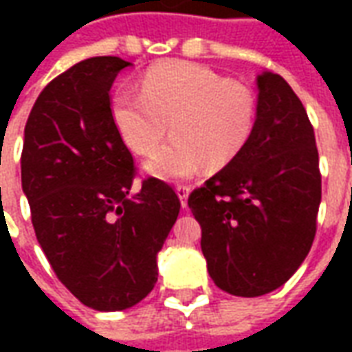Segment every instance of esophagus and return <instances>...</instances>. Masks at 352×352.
Wrapping results in <instances>:
<instances>
[{
  "label": "esophagus",
  "instance_id": "1",
  "mask_svg": "<svg viewBox=\"0 0 352 352\" xmlns=\"http://www.w3.org/2000/svg\"><path fill=\"white\" fill-rule=\"evenodd\" d=\"M175 190L179 199H181V206L186 207V199H188V194H190V186L188 184H177Z\"/></svg>",
  "mask_w": 352,
  "mask_h": 352
}]
</instances>
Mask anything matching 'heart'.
<instances>
[{
    "mask_svg": "<svg viewBox=\"0 0 352 352\" xmlns=\"http://www.w3.org/2000/svg\"><path fill=\"white\" fill-rule=\"evenodd\" d=\"M256 111L247 85L186 62L154 65L141 79V92L122 87L111 98L113 122L133 153H153L169 124L175 138L146 164L164 179H186L204 164L221 169L236 160L254 131Z\"/></svg>",
    "mask_w": 352,
    "mask_h": 352,
    "instance_id": "heart-1",
    "label": "heart"
}]
</instances>
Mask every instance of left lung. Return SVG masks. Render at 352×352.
Returning <instances> with one entry per match:
<instances>
[{"label":"left lung","instance_id":"1","mask_svg":"<svg viewBox=\"0 0 352 352\" xmlns=\"http://www.w3.org/2000/svg\"><path fill=\"white\" fill-rule=\"evenodd\" d=\"M318 206L320 169L309 116L287 80L262 73L249 143L188 196L214 285L243 298L285 285L313 245Z\"/></svg>","mask_w":352,"mask_h":352}]
</instances>
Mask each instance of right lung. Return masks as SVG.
I'll return each instance as SVG.
<instances>
[{
    "label": "right lung",
    "mask_w": 352,
    "mask_h": 352,
    "mask_svg": "<svg viewBox=\"0 0 352 352\" xmlns=\"http://www.w3.org/2000/svg\"><path fill=\"white\" fill-rule=\"evenodd\" d=\"M118 56L82 60L43 88L24 128L22 190L56 277L96 311L139 303L181 201L156 177L131 192L135 166L111 116Z\"/></svg>",
    "instance_id": "right-lung-1"
}]
</instances>
